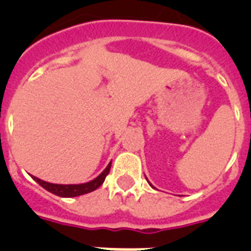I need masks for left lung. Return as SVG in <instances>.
<instances>
[{"mask_svg": "<svg viewBox=\"0 0 251 251\" xmlns=\"http://www.w3.org/2000/svg\"><path fill=\"white\" fill-rule=\"evenodd\" d=\"M146 178H147V177H146ZM148 183H150V182H148ZM150 185H151V183H150ZM151 186H152V185H151ZM152 187H153V186H152ZM153 188H154V187H153Z\"/></svg>", "mask_w": 251, "mask_h": 251, "instance_id": "8db88e82", "label": "left lung"}]
</instances>
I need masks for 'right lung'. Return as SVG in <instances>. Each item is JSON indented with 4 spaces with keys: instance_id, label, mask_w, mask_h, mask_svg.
<instances>
[{
    "instance_id": "add662e5",
    "label": "right lung",
    "mask_w": 251,
    "mask_h": 251,
    "mask_svg": "<svg viewBox=\"0 0 251 251\" xmlns=\"http://www.w3.org/2000/svg\"><path fill=\"white\" fill-rule=\"evenodd\" d=\"M110 166H112V162H110L109 165L106 166L105 170H104L98 177H95L94 179H92V181H89V182L77 183V185H57V183L46 182V181H43V179L37 178V177H35V176H31V177H32V178H34L35 181H36V182L41 186V187L45 188L46 191L56 195V196L76 197V196H80V195L89 194V192L97 190L99 186L103 185L106 175L109 174Z\"/></svg>"
}]
</instances>
